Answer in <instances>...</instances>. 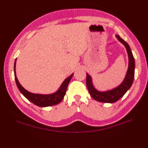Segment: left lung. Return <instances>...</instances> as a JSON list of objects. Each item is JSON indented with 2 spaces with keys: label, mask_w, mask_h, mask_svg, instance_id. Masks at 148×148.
<instances>
[{
  "label": "left lung",
  "mask_w": 148,
  "mask_h": 148,
  "mask_svg": "<svg viewBox=\"0 0 148 148\" xmlns=\"http://www.w3.org/2000/svg\"><path fill=\"white\" fill-rule=\"evenodd\" d=\"M118 39L126 48L128 56V67L126 76L123 82L115 88L106 92H99L95 88L92 83V77L88 74H86V86L90 95L97 101L105 103H114L118 101L123 96L125 93L130 88L133 83L135 74V60L129 45L119 35L116 36Z\"/></svg>",
  "instance_id": "left-lung-1"
}]
</instances>
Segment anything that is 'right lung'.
<instances>
[{
	"instance_id": "1",
	"label": "right lung",
	"mask_w": 148,
	"mask_h": 148,
	"mask_svg": "<svg viewBox=\"0 0 148 148\" xmlns=\"http://www.w3.org/2000/svg\"><path fill=\"white\" fill-rule=\"evenodd\" d=\"M16 59L15 60L14 65V72L16 83L18 88L20 90V92L23 94L29 101L32 102L37 106L41 107V108H45V107L58 104V103H59L62 101L65 95V92L66 90H67L68 84L69 82H70L74 73H72L71 76H69L67 78H66L64 82L61 84L60 87L59 88V89L56 91V92L51 94H48V95L36 94L28 92V91L25 89L21 85L20 83H19L18 78L16 77Z\"/></svg>"
}]
</instances>
